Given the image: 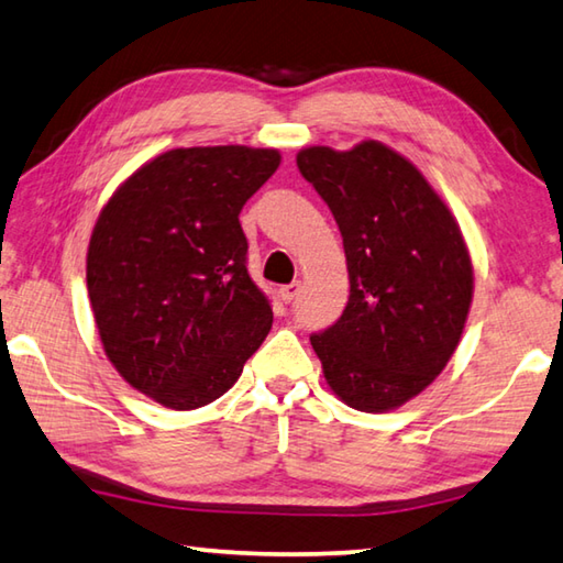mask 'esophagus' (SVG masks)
I'll list each match as a JSON object with an SVG mask.
<instances>
[{
    "mask_svg": "<svg viewBox=\"0 0 563 563\" xmlns=\"http://www.w3.org/2000/svg\"><path fill=\"white\" fill-rule=\"evenodd\" d=\"M299 291H301V284L299 282H291V284H287V287L279 289V297H282V301L291 303L294 299L299 297Z\"/></svg>",
    "mask_w": 563,
    "mask_h": 563,
    "instance_id": "esophagus-1",
    "label": "esophagus"
}]
</instances>
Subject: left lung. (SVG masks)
<instances>
[{"label": "left lung", "instance_id": "left-lung-1", "mask_svg": "<svg viewBox=\"0 0 563 563\" xmlns=\"http://www.w3.org/2000/svg\"><path fill=\"white\" fill-rule=\"evenodd\" d=\"M299 173L336 220L351 294L333 327L311 333L331 390L383 412L448 366L472 301V262L455 217L426 177L383 143L313 145Z\"/></svg>", "mask_w": 563, "mask_h": 563}]
</instances>
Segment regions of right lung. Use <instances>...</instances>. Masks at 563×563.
Returning a JSON list of instances; mask_svg holds the SVG:
<instances>
[{"instance_id": "obj_1", "label": "right lung", "mask_w": 563, "mask_h": 563, "mask_svg": "<svg viewBox=\"0 0 563 563\" xmlns=\"http://www.w3.org/2000/svg\"><path fill=\"white\" fill-rule=\"evenodd\" d=\"M279 161L264 147H177L98 217L86 260L98 336L115 371L165 408L224 396L272 329L240 212Z\"/></svg>"}]
</instances>
